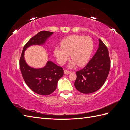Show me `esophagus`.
<instances>
[{"label": "esophagus", "mask_w": 130, "mask_h": 130, "mask_svg": "<svg viewBox=\"0 0 130 130\" xmlns=\"http://www.w3.org/2000/svg\"><path fill=\"white\" fill-rule=\"evenodd\" d=\"M64 73L66 75H68V74H69L70 73H71V72L68 71V70H64Z\"/></svg>", "instance_id": "1"}]
</instances>
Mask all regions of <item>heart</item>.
<instances>
[{
  "instance_id": "obj_1",
  "label": "heart",
  "mask_w": 130,
  "mask_h": 130,
  "mask_svg": "<svg viewBox=\"0 0 130 130\" xmlns=\"http://www.w3.org/2000/svg\"><path fill=\"white\" fill-rule=\"evenodd\" d=\"M94 49L92 39L89 36L71 35L61 42V47H55L54 54L59 64H64L69 58L72 59L69 67L73 68L77 64L79 66L86 64L89 61Z\"/></svg>"
}]
</instances>
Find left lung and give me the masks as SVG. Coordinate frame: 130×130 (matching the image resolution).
I'll return each mask as SVG.
<instances>
[{"label":"left lung","mask_w":130,"mask_h":130,"mask_svg":"<svg viewBox=\"0 0 130 130\" xmlns=\"http://www.w3.org/2000/svg\"><path fill=\"white\" fill-rule=\"evenodd\" d=\"M111 61L107 48L99 39V48L88 63L79 71L74 86L80 92L90 94L104 85L109 74Z\"/></svg>","instance_id":"left-lung-1"}]
</instances>
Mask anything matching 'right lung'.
<instances>
[{"label": "right lung", "mask_w": 130, "mask_h": 130, "mask_svg": "<svg viewBox=\"0 0 130 130\" xmlns=\"http://www.w3.org/2000/svg\"><path fill=\"white\" fill-rule=\"evenodd\" d=\"M53 34L42 31L31 38L23 48L19 60V67L25 83L33 92L42 95H48L56 90L58 81L63 76V69L51 61L43 68L31 67L25 62L24 53L31 45H44Z\"/></svg>", "instance_id": "obj_1"}]
</instances>
